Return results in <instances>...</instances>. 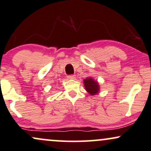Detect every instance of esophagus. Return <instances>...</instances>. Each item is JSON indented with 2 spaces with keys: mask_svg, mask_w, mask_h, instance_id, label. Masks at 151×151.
I'll return each mask as SVG.
<instances>
[{
  "mask_svg": "<svg viewBox=\"0 0 151 151\" xmlns=\"http://www.w3.org/2000/svg\"><path fill=\"white\" fill-rule=\"evenodd\" d=\"M76 78V76L74 75H70L68 76V79L69 80H74Z\"/></svg>",
  "mask_w": 151,
  "mask_h": 151,
  "instance_id": "esophagus-1",
  "label": "esophagus"
}]
</instances>
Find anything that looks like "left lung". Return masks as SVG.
<instances>
[{"instance_id": "8db88e82", "label": "left lung", "mask_w": 151, "mask_h": 151, "mask_svg": "<svg viewBox=\"0 0 151 151\" xmlns=\"http://www.w3.org/2000/svg\"><path fill=\"white\" fill-rule=\"evenodd\" d=\"M85 89L90 95H95L99 93L100 90V86L99 83L92 77L87 78L83 80Z\"/></svg>"}]
</instances>
